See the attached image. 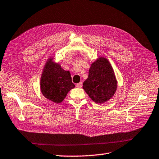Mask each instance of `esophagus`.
<instances>
[{"label": "esophagus", "instance_id": "obj_1", "mask_svg": "<svg viewBox=\"0 0 159 159\" xmlns=\"http://www.w3.org/2000/svg\"><path fill=\"white\" fill-rule=\"evenodd\" d=\"M82 86H83L82 82H80L79 83H77V84H76V87H78V88H81V87H82Z\"/></svg>", "mask_w": 159, "mask_h": 159}]
</instances>
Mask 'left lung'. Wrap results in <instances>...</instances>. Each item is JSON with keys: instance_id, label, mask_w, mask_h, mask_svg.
Segmentation results:
<instances>
[{"instance_id": "1", "label": "left lung", "mask_w": 159, "mask_h": 159, "mask_svg": "<svg viewBox=\"0 0 159 159\" xmlns=\"http://www.w3.org/2000/svg\"><path fill=\"white\" fill-rule=\"evenodd\" d=\"M83 87L97 103H103L113 96L117 81L112 66L106 58H99L91 64L88 79L83 83Z\"/></svg>"}]
</instances>
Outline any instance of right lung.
<instances>
[{
    "label": "right lung",
    "instance_id": "add662e5",
    "mask_svg": "<svg viewBox=\"0 0 159 159\" xmlns=\"http://www.w3.org/2000/svg\"><path fill=\"white\" fill-rule=\"evenodd\" d=\"M40 84L43 95L56 103L62 102L68 92L75 87L70 72L52 62V59H49L45 65Z\"/></svg>",
    "mask_w": 159,
    "mask_h": 159
}]
</instances>
